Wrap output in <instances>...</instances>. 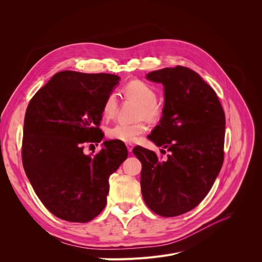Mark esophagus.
<instances>
[{
    "label": "esophagus",
    "mask_w": 262,
    "mask_h": 262,
    "mask_svg": "<svg viewBox=\"0 0 262 262\" xmlns=\"http://www.w3.org/2000/svg\"><path fill=\"white\" fill-rule=\"evenodd\" d=\"M126 147H127V150H128L129 153H132V152H133V147H134V145H133V144L128 143V144H126Z\"/></svg>",
    "instance_id": "obj_1"
}]
</instances>
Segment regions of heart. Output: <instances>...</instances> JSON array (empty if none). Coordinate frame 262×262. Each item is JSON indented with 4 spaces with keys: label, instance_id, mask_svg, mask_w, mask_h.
I'll use <instances>...</instances> for the list:
<instances>
[{
    "label": "heart",
    "instance_id": "obj_1",
    "mask_svg": "<svg viewBox=\"0 0 262 262\" xmlns=\"http://www.w3.org/2000/svg\"><path fill=\"white\" fill-rule=\"evenodd\" d=\"M124 94L127 98L134 99L140 103L138 107L137 118L146 119L150 123H156L160 121L162 117V108L156 102L157 94L155 90L142 80H130L123 88ZM118 110V98L116 93H109L104 100L102 106V114L105 119H112L116 116ZM146 123L144 120L137 121L134 123L119 122L114 126L109 127L107 136L110 139L132 143L136 141L140 135L145 133Z\"/></svg>",
    "mask_w": 262,
    "mask_h": 262
}]
</instances>
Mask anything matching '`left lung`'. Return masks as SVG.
Returning a JSON list of instances; mask_svg holds the SVG:
<instances>
[{
	"mask_svg": "<svg viewBox=\"0 0 262 262\" xmlns=\"http://www.w3.org/2000/svg\"><path fill=\"white\" fill-rule=\"evenodd\" d=\"M146 78L164 87L162 118L147 138L171 154L160 161L139 145L133 153L142 163L147 207L161 216H177L204 200L222 168L225 114L214 90L189 68H164Z\"/></svg>",
	"mask_w": 262,
	"mask_h": 262,
	"instance_id": "8db88e82",
	"label": "left lung"
}]
</instances>
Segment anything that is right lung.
<instances>
[{"label": "right lung", "mask_w": 262, "mask_h": 262, "mask_svg": "<svg viewBox=\"0 0 262 262\" xmlns=\"http://www.w3.org/2000/svg\"><path fill=\"white\" fill-rule=\"evenodd\" d=\"M120 77L61 71L37 91L27 106L22 163L37 196L64 221L86 223L105 208L108 178L127 158L125 144L110 140L99 153L102 106Z\"/></svg>", "instance_id": "obj_1"}]
</instances>
